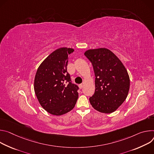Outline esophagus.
I'll use <instances>...</instances> for the list:
<instances>
[{
	"mask_svg": "<svg viewBox=\"0 0 154 154\" xmlns=\"http://www.w3.org/2000/svg\"><path fill=\"white\" fill-rule=\"evenodd\" d=\"M79 88L80 89H82V88H83V84H79Z\"/></svg>",
	"mask_w": 154,
	"mask_h": 154,
	"instance_id": "1",
	"label": "esophagus"
}]
</instances>
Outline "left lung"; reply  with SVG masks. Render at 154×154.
Here are the masks:
<instances>
[{"label": "left lung", "instance_id": "8db88e82", "mask_svg": "<svg viewBox=\"0 0 154 154\" xmlns=\"http://www.w3.org/2000/svg\"><path fill=\"white\" fill-rule=\"evenodd\" d=\"M84 55L91 62L95 76V91L89 98L97 111L109 114L125 100L130 89V78L119 58L106 48L89 49Z\"/></svg>", "mask_w": 154, "mask_h": 154}]
</instances>
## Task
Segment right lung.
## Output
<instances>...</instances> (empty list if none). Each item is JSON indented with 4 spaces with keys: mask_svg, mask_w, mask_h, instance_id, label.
I'll list each match as a JSON object with an SVG mask.
<instances>
[{
    "mask_svg": "<svg viewBox=\"0 0 154 154\" xmlns=\"http://www.w3.org/2000/svg\"><path fill=\"white\" fill-rule=\"evenodd\" d=\"M73 49L60 48L39 66L34 80V90L41 106L49 113L60 116L70 111L78 98L77 85L67 72L68 55Z\"/></svg>",
    "mask_w": 154,
    "mask_h": 154,
    "instance_id": "obj_1",
    "label": "right lung"
}]
</instances>
